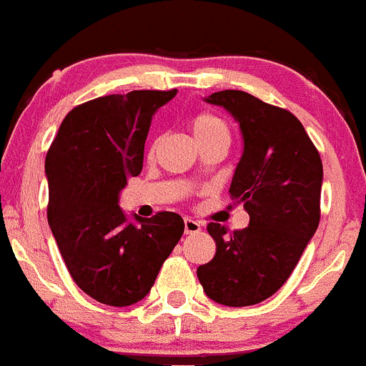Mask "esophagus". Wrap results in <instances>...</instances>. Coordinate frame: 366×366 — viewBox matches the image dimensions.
Instances as JSON below:
<instances>
[{
  "mask_svg": "<svg viewBox=\"0 0 366 366\" xmlns=\"http://www.w3.org/2000/svg\"><path fill=\"white\" fill-rule=\"evenodd\" d=\"M201 232V224L197 221H194V219L190 217H185V233H197Z\"/></svg>",
  "mask_w": 366,
  "mask_h": 366,
  "instance_id": "1",
  "label": "esophagus"
}]
</instances>
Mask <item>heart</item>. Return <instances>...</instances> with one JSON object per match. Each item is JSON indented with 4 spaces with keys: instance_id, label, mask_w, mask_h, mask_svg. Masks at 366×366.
Listing matches in <instances>:
<instances>
[{
    "instance_id": "1",
    "label": "heart",
    "mask_w": 366,
    "mask_h": 366,
    "mask_svg": "<svg viewBox=\"0 0 366 366\" xmlns=\"http://www.w3.org/2000/svg\"><path fill=\"white\" fill-rule=\"evenodd\" d=\"M190 127H192L194 138L199 145L212 140L229 142V127L226 125V122L210 111H201V113L194 114L190 120Z\"/></svg>"
}]
</instances>
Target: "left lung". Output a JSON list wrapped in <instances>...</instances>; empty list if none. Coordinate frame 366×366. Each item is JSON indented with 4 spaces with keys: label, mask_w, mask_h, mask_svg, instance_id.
<instances>
[{
    "label": "left lung",
    "mask_w": 366,
    "mask_h": 366,
    "mask_svg": "<svg viewBox=\"0 0 366 366\" xmlns=\"http://www.w3.org/2000/svg\"><path fill=\"white\" fill-rule=\"evenodd\" d=\"M239 122L244 152L229 194L249 224L228 232L210 222L215 255L197 267L204 293L228 307L255 305L277 293L320 224L323 167L302 122L287 109L237 89L212 93Z\"/></svg>",
    "instance_id": "8db88e82"
}]
</instances>
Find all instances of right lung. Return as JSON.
<instances>
[{
	"label": "right lung",
	"instance_id": "right-lung-1",
	"mask_svg": "<svg viewBox=\"0 0 366 366\" xmlns=\"http://www.w3.org/2000/svg\"><path fill=\"white\" fill-rule=\"evenodd\" d=\"M176 93L138 89L81 104L48 149V224L73 282L100 304L140 302L185 229L174 212L129 222L118 207L127 177L144 167L152 114Z\"/></svg>",
	"mask_w": 366,
	"mask_h": 366
}]
</instances>
